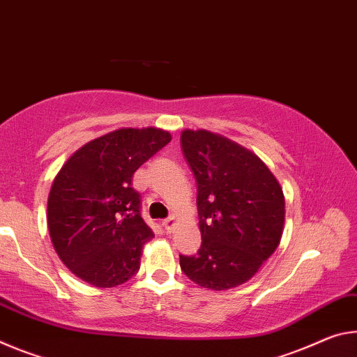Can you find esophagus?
<instances>
[{"label":"esophagus","mask_w":357,"mask_h":357,"mask_svg":"<svg viewBox=\"0 0 357 357\" xmlns=\"http://www.w3.org/2000/svg\"><path fill=\"white\" fill-rule=\"evenodd\" d=\"M162 226H165V229H166L167 232H172L174 226H175V218H174V217L166 218L165 221H162Z\"/></svg>","instance_id":"obj_1"}]
</instances>
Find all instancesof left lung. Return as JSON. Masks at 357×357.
I'll return each instance as SVG.
<instances>
[{
	"instance_id": "obj_1",
	"label": "left lung",
	"mask_w": 357,
	"mask_h": 357,
	"mask_svg": "<svg viewBox=\"0 0 357 357\" xmlns=\"http://www.w3.org/2000/svg\"><path fill=\"white\" fill-rule=\"evenodd\" d=\"M180 145L196 178L202 238L197 255H180V268L202 288H236L278 247L283 190L253 151L220 134L185 130Z\"/></svg>"
}]
</instances>
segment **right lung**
I'll return each mask as SVG.
<instances>
[{
	"label": "right lung",
	"instance_id": "1",
	"mask_svg": "<svg viewBox=\"0 0 357 357\" xmlns=\"http://www.w3.org/2000/svg\"><path fill=\"white\" fill-rule=\"evenodd\" d=\"M156 128H121L85 144L52 183L47 225L63 264L96 288L134 277L153 232L140 217L132 175L171 142Z\"/></svg>",
	"mask_w": 357,
	"mask_h": 357
}]
</instances>
